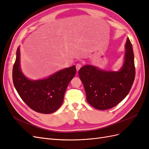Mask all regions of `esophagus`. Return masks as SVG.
I'll return each instance as SVG.
<instances>
[{"instance_id":"obj_1","label":"esophagus","mask_w":149,"mask_h":149,"mask_svg":"<svg viewBox=\"0 0 149 149\" xmlns=\"http://www.w3.org/2000/svg\"><path fill=\"white\" fill-rule=\"evenodd\" d=\"M82 67V65L81 63H77L76 65V70H77V71H79V70Z\"/></svg>"}]
</instances>
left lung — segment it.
Returning a JSON list of instances; mask_svg holds the SVG:
<instances>
[{"label":"left lung","mask_w":149,"mask_h":149,"mask_svg":"<svg viewBox=\"0 0 149 149\" xmlns=\"http://www.w3.org/2000/svg\"><path fill=\"white\" fill-rule=\"evenodd\" d=\"M78 74L90 105L98 110L118 105L129 94L136 76L132 45L129 38L125 43L124 63L119 71H106L85 65Z\"/></svg>","instance_id":"obj_1"}]
</instances>
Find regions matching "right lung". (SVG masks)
Segmentation results:
<instances>
[{
  "mask_svg": "<svg viewBox=\"0 0 149 149\" xmlns=\"http://www.w3.org/2000/svg\"><path fill=\"white\" fill-rule=\"evenodd\" d=\"M76 73V66L74 65L58 71L47 79H28L20 68L19 47L13 66L12 79L18 94L26 105L40 113L50 114L61 106L68 85Z\"/></svg>",
  "mask_w": 149,
  "mask_h": 149,
  "instance_id": "1",
  "label": "right lung"
}]
</instances>
